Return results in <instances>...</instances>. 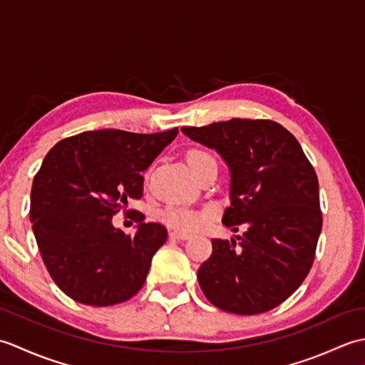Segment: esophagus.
I'll use <instances>...</instances> for the list:
<instances>
[{
    "instance_id": "esophagus-1",
    "label": "esophagus",
    "mask_w": 365,
    "mask_h": 365,
    "mask_svg": "<svg viewBox=\"0 0 365 365\" xmlns=\"http://www.w3.org/2000/svg\"><path fill=\"white\" fill-rule=\"evenodd\" d=\"M169 235L175 240H188L191 237L190 234H187V232H180V230H173Z\"/></svg>"
}]
</instances>
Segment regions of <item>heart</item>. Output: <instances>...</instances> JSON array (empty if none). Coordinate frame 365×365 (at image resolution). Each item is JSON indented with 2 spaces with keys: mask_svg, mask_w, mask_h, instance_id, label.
I'll list each match as a JSON object with an SVG mask.
<instances>
[{
  "mask_svg": "<svg viewBox=\"0 0 365 365\" xmlns=\"http://www.w3.org/2000/svg\"><path fill=\"white\" fill-rule=\"evenodd\" d=\"M207 161H215L210 153L204 150H191L188 153V165L192 173L204 165ZM160 218L163 222H166L168 226L180 230H196L202 227L208 215L204 212L195 210V208H187V207H166L165 210L161 212Z\"/></svg>",
  "mask_w": 365,
  "mask_h": 365,
  "instance_id": "b5f03b06",
  "label": "heart"
}]
</instances>
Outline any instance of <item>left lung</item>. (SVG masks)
Wrapping results in <instances>:
<instances>
[{"label": "left lung", "mask_w": 365, "mask_h": 365, "mask_svg": "<svg viewBox=\"0 0 365 365\" xmlns=\"http://www.w3.org/2000/svg\"><path fill=\"white\" fill-rule=\"evenodd\" d=\"M192 141L215 149L230 174V205L222 224L234 238L212 240L197 269L205 298L221 311L263 314L304 281L322 232L319 178L299 143L273 120L230 119L183 127Z\"/></svg>", "instance_id": "left-lung-1"}]
</instances>
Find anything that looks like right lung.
I'll list each match as a JSON object with an SVG mask.
<instances>
[{
  "instance_id": "right-lung-1",
  "label": "right lung",
  "mask_w": 365,
  "mask_h": 365,
  "mask_svg": "<svg viewBox=\"0 0 365 365\" xmlns=\"http://www.w3.org/2000/svg\"><path fill=\"white\" fill-rule=\"evenodd\" d=\"M175 136L177 128L94 130L46 153L31 188L29 220L45 267L67 297L103 307L141 290L168 230L138 213L135 235H125L113 215L143 196L141 173Z\"/></svg>"
}]
</instances>
